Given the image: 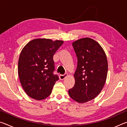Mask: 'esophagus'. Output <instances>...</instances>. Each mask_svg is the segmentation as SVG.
<instances>
[{"label":"esophagus","mask_w":127,"mask_h":127,"mask_svg":"<svg viewBox=\"0 0 127 127\" xmlns=\"http://www.w3.org/2000/svg\"><path fill=\"white\" fill-rule=\"evenodd\" d=\"M67 76H68L67 73H65L64 74H60L59 78H60V79H61V80H63V79H65Z\"/></svg>","instance_id":"1"}]
</instances>
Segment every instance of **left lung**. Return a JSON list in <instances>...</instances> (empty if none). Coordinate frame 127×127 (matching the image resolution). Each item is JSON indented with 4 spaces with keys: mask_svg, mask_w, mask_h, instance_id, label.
Here are the masks:
<instances>
[{
    "mask_svg": "<svg viewBox=\"0 0 127 127\" xmlns=\"http://www.w3.org/2000/svg\"><path fill=\"white\" fill-rule=\"evenodd\" d=\"M72 46L77 58V67L74 86L68 93L76 101L86 102L95 98L105 85L108 69L106 56L100 44L90 38L77 40Z\"/></svg>",
    "mask_w": 127,
    "mask_h": 127,
    "instance_id": "1",
    "label": "left lung"
}]
</instances>
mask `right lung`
Instances as JSON below:
<instances>
[{"mask_svg": "<svg viewBox=\"0 0 127 127\" xmlns=\"http://www.w3.org/2000/svg\"><path fill=\"white\" fill-rule=\"evenodd\" d=\"M62 40L53 41L36 38L23 48L18 61V72L21 85L30 97L41 100L50 95L56 81L53 56L62 44Z\"/></svg>", "mask_w": 127, "mask_h": 127, "instance_id": "right-lung-1", "label": "right lung"}]
</instances>
